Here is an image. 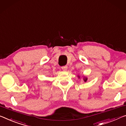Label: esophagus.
Returning <instances> with one entry per match:
<instances>
[{"label": "esophagus", "mask_w": 126, "mask_h": 126, "mask_svg": "<svg viewBox=\"0 0 126 126\" xmlns=\"http://www.w3.org/2000/svg\"><path fill=\"white\" fill-rule=\"evenodd\" d=\"M67 68L68 67H67V65H64V66L62 67V69L64 71H66L67 69Z\"/></svg>", "instance_id": "obj_1"}]
</instances>
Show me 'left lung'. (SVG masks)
<instances>
[{
    "label": "left lung",
    "instance_id": "left-lung-1",
    "mask_svg": "<svg viewBox=\"0 0 126 126\" xmlns=\"http://www.w3.org/2000/svg\"><path fill=\"white\" fill-rule=\"evenodd\" d=\"M87 79L86 77H84V78H83V80H84V81H85V82L86 81H87Z\"/></svg>",
    "mask_w": 126,
    "mask_h": 126
}]
</instances>
